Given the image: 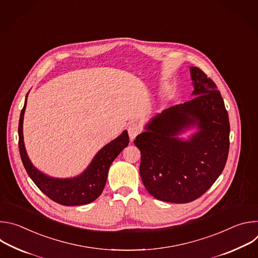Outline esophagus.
<instances>
[{"mask_svg":"<svg viewBox=\"0 0 258 258\" xmlns=\"http://www.w3.org/2000/svg\"><path fill=\"white\" fill-rule=\"evenodd\" d=\"M127 133H128L131 140L133 141L141 133V127L138 123H135V122L130 123L127 126Z\"/></svg>","mask_w":258,"mask_h":258,"instance_id":"esophagus-1","label":"esophagus"}]
</instances>
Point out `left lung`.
Masks as SVG:
<instances>
[{
    "mask_svg": "<svg viewBox=\"0 0 258 258\" xmlns=\"http://www.w3.org/2000/svg\"><path fill=\"white\" fill-rule=\"evenodd\" d=\"M192 100L169 107L137 136L141 151L140 174L145 188L158 200L188 203L202 196L223 172L230 148V121L214 82L191 67ZM197 125L189 141L176 136Z\"/></svg>",
    "mask_w": 258,
    "mask_h": 258,
    "instance_id": "left-lung-1",
    "label": "left lung"
}]
</instances>
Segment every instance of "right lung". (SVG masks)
<instances>
[{"label":"right lung","mask_w":258,"mask_h":258,"mask_svg":"<svg viewBox=\"0 0 258 258\" xmlns=\"http://www.w3.org/2000/svg\"><path fill=\"white\" fill-rule=\"evenodd\" d=\"M25 107L26 100L19 118L18 146L24 168L36 187L51 200L65 206L84 205L96 200L103 192L110 165L123 150V148L128 145L130 139L127 132L124 131L118 138L103 147L96 154L88 168L81 175L64 179L53 178L36 169L26 154L22 134Z\"/></svg>","instance_id":"right-lung-1"}]
</instances>
